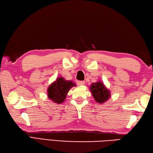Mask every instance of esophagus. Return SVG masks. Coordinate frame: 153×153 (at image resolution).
<instances>
[{"instance_id":"obj_1","label":"esophagus","mask_w":153,"mask_h":153,"mask_svg":"<svg viewBox=\"0 0 153 153\" xmlns=\"http://www.w3.org/2000/svg\"><path fill=\"white\" fill-rule=\"evenodd\" d=\"M77 83H78V85H84L85 82H83V81H79V82H77Z\"/></svg>"}]
</instances>
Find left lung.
Returning a JSON list of instances; mask_svg holds the SVG:
<instances>
[{
	"instance_id": "left-lung-1",
	"label": "left lung",
	"mask_w": 153,
	"mask_h": 153,
	"mask_svg": "<svg viewBox=\"0 0 153 153\" xmlns=\"http://www.w3.org/2000/svg\"><path fill=\"white\" fill-rule=\"evenodd\" d=\"M89 89L94 100L98 103H103L111 97V91L107 89L101 81L93 83Z\"/></svg>"
}]
</instances>
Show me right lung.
<instances>
[{"instance_id": "add662e5", "label": "right lung", "mask_w": 153, "mask_h": 153, "mask_svg": "<svg viewBox=\"0 0 153 153\" xmlns=\"http://www.w3.org/2000/svg\"><path fill=\"white\" fill-rule=\"evenodd\" d=\"M75 86H76V84L72 81L66 80L62 77H58L48 88V97L53 103H62L66 98L70 89Z\"/></svg>"}]
</instances>
